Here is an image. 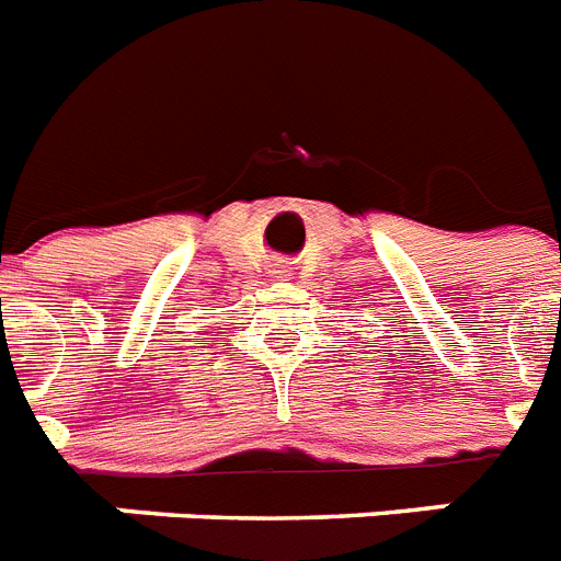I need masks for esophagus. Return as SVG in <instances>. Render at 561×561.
<instances>
[{
	"label": "esophagus",
	"instance_id": "obj_1",
	"mask_svg": "<svg viewBox=\"0 0 561 561\" xmlns=\"http://www.w3.org/2000/svg\"><path fill=\"white\" fill-rule=\"evenodd\" d=\"M267 273H271L273 279H288V276H290V262H285V259H276V262H271Z\"/></svg>",
	"mask_w": 561,
	"mask_h": 561
}]
</instances>
